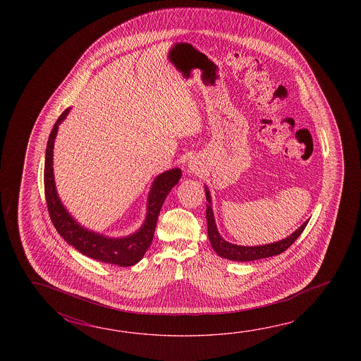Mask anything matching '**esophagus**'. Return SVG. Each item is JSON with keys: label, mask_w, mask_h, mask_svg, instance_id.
Segmentation results:
<instances>
[{"label": "esophagus", "mask_w": 361, "mask_h": 361, "mask_svg": "<svg viewBox=\"0 0 361 361\" xmlns=\"http://www.w3.org/2000/svg\"><path fill=\"white\" fill-rule=\"evenodd\" d=\"M201 169H202V168H201L199 161H196V160H191V161H190V170H191V173H193V174H200Z\"/></svg>", "instance_id": "1"}]
</instances>
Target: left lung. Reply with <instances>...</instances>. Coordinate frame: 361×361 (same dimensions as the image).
I'll list each match as a JSON object with an SVG mask.
<instances>
[{"instance_id": "left-lung-1", "label": "left lung", "mask_w": 361, "mask_h": 361, "mask_svg": "<svg viewBox=\"0 0 361 361\" xmlns=\"http://www.w3.org/2000/svg\"><path fill=\"white\" fill-rule=\"evenodd\" d=\"M205 195H207V236L210 240V244L213 246L216 254L222 258L230 259V261L249 262L257 261L262 258H269L272 255H277L285 252L293 243L300 238V233L306 228L307 223H303L298 230L293 232L289 238H284L281 241H277L274 244H267V245L259 246H240L235 244H230L224 238H221L219 232L216 230L215 226L214 214L212 209V200H210V193L205 188Z\"/></svg>"}]
</instances>
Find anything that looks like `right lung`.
Listing matches in <instances>:
<instances>
[{
  "label": "right lung",
  "instance_id": "add662e5",
  "mask_svg": "<svg viewBox=\"0 0 361 361\" xmlns=\"http://www.w3.org/2000/svg\"><path fill=\"white\" fill-rule=\"evenodd\" d=\"M69 109H66L54 123L47 140V156H45V170H44V187L47 197V210L51 222L69 245L73 246L80 253L92 259L118 264L129 267L138 263L151 245L154 238V228L157 218L160 214L162 204L166 199L170 190L179 182L182 177V170L171 169L160 174L154 179L152 188L148 197L146 221L142 228L125 238H108L98 235L92 231L85 230L77 224L75 219L67 213L61 205V200L55 190L54 174H53V148L54 139L58 131V125L68 115Z\"/></svg>",
  "mask_w": 361,
  "mask_h": 361
}]
</instances>
